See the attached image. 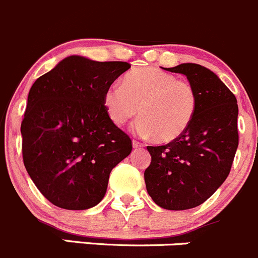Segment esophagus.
I'll return each instance as SVG.
<instances>
[{"instance_id": "34e87169", "label": "esophagus", "mask_w": 258, "mask_h": 258, "mask_svg": "<svg viewBox=\"0 0 258 258\" xmlns=\"http://www.w3.org/2000/svg\"><path fill=\"white\" fill-rule=\"evenodd\" d=\"M132 145H134L135 149H141V147H144V144L141 141H139V140H132Z\"/></svg>"}]
</instances>
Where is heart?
<instances>
[{"label": "heart", "instance_id": "obj_1", "mask_svg": "<svg viewBox=\"0 0 258 258\" xmlns=\"http://www.w3.org/2000/svg\"><path fill=\"white\" fill-rule=\"evenodd\" d=\"M104 106L113 123L124 124L140 112L142 118L136 124L140 135L171 141L191 123L198 96L187 81L159 69L142 68L127 74L123 86L109 87Z\"/></svg>", "mask_w": 258, "mask_h": 258}]
</instances>
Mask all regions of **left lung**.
I'll list each match as a JSON object with an SVG mask.
<instances>
[{"label":"left lung","mask_w":258,"mask_h":258,"mask_svg":"<svg viewBox=\"0 0 258 258\" xmlns=\"http://www.w3.org/2000/svg\"><path fill=\"white\" fill-rule=\"evenodd\" d=\"M164 69L186 76L196 88L198 107L179 137L161 146H147L151 164L145 170V182L157 206L185 211L211 198L228 176L238 147V106L223 82L199 64Z\"/></svg>","instance_id":"obj_1"}]
</instances>
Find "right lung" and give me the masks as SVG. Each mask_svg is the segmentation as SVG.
Instances as JSON below:
<instances>
[{
	"label": "right lung",
	"instance_id": "right-lung-1",
	"mask_svg": "<svg viewBox=\"0 0 258 258\" xmlns=\"http://www.w3.org/2000/svg\"><path fill=\"white\" fill-rule=\"evenodd\" d=\"M126 61L68 56L35 81L21 122L22 159L30 177L54 206L83 211L103 199L112 169L132 151L113 123L104 94Z\"/></svg>",
	"mask_w": 258,
	"mask_h": 258
}]
</instances>
